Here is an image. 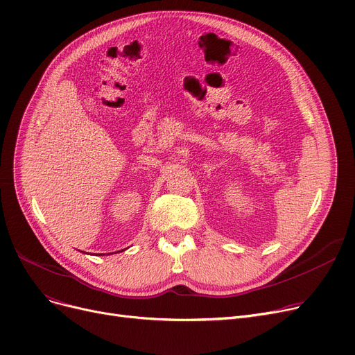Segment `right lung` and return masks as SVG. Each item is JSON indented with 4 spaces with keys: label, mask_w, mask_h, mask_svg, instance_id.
<instances>
[{
    "label": "right lung",
    "mask_w": 355,
    "mask_h": 355,
    "mask_svg": "<svg viewBox=\"0 0 355 355\" xmlns=\"http://www.w3.org/2000/svg\"><path fill=\"white\" fill-rule=\"evenodd\" d=\"M107 254H109V253H107Z\"/></svg>",
    "instance_id": "1"
}]
</instances>
